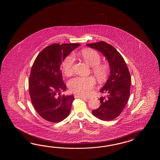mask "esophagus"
<instances>
[{
	"label": "esophagus",
	"instance_id": "1",
	"mask_svg": "<svg viewBox=\"0 0 160 160\" xmlns=\"http://www.w3.org/2000/svg\"><path fill=\"white\" fill-rule=\"evenodd\" d=\"M74 97H75V98H79L84 99L85 100H88V98H87L85 97L82 96V95H78V94H76V95H74Z\"/></svg>",
	"mask_w": 160,
	"mask_h": 160
}]
</instances>
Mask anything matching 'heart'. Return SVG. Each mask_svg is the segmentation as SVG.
Here are the masks:
<instances>
[{
	"instance_id": "obj_1",
	"label": "heart",
	"mask_w": 160,
	"mask_h": 160,
	"mask_svg": "<svg viewBox=\"0 0 160 160\" xmlns=\"http://www.w3.org/2000/svg\"><path fill=\"white\" fill-rule=\"evenodd\" d=\"M80 55L85 61L92 67V72L99 81H105L109 74L108 66L100 64L101 57L98 52L92 49H85L81 51ZM75 58L73 54L66 57L62 63V69L65 75L72 74ZM95 81L92 77H76L68 82L70 91L80 95H88L95 86Z\"/></svg>"
}]
</instances>
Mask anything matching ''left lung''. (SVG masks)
<instances>
[{
	"instance_id": "left-lung-1",
	"label": "left lung",
	"mask_w": 160,
	"mask_h": 160,
	"mask_svg": "<svg viewBox=\"0 0 160 160\" xmlns=\"http://www.w3.org/2000/svg\"><path fill=\"white\" fill-rule=\"evenodd\" d=\"M86 45L101 52L109 62L110 76L100 90L106 96L99 98L101 105L92 114L101 120L111 121L120 115L129 98V71L122 55L112 45L103 41Z\"/></svg>"
}]
</instances>
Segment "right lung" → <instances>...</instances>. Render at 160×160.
I'll return each instance as SVG.
<instances>
[{
    "label": "right lung",
    "instance_id": "1",
    "mask_svg": "<svg viewBox=\"0 0 160 160\" xmlns=\"http://www.w3.org/2000/svg\"><path fill=\"white\" fill-rule=\"evenodd\" d=\"M79 43H58L44 48L35 59L29 78V93L34 108L43 119L59 122L69 115L73 95L60 94L66 90L60 70L62 62Z\"/></svg>",
    "mask_w": 160,
    "mask_h": 160
}]
</instances>
